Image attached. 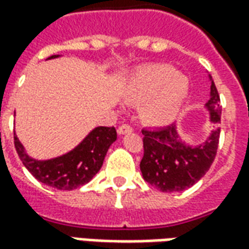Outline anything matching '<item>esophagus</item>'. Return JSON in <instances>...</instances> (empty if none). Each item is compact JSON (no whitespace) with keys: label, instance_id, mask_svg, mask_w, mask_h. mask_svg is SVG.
Instances as JSON below:
<instances>
[{"label":"esophagus","instance_id":"esophagus-1","mask_svg":"<svg viewBox=\"0 0 249 249\" xmlns=\"http://www.w3.org/2000/svg\"><path fill=\"white\" fill-rule=\"evenodd\" d=\"M132 130H133V128L129 124H123L120 125L117 132H119V135H126V133H130Z\"/></svg>","mask_w":249,"mask_h":249}]
</instances>
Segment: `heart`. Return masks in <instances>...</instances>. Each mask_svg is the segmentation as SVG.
<instances>
[{"mask_svg": "<svg viewBox=\"0 0 249 249\" xmlns=\"http://www.w3.org/2000/svg\"><path fill=\"white\" fill-rule=\"evenodd\" d=\"M133 103H144L142 117L152 125H168L178 119L189 96V81L172 66L151 64L139 68L125 87Z\"/></svg>", "mask_w": 249, "mask_h": 249, "instance_id": "heart-1", "label": "heart"}]
</instances>
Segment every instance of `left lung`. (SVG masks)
I'll use <instances>...</instances> for the list:
<instances>
[{
  "label": "left lung",
  "instance_id": "obj_1",
  "mask_svg": "<svg viewBox=\"0 0 249 249\" xmlns=\"http://www.w3.org/2000/svg\"><path fill=\"white\" fill-rule=\"evenodd\" d=\"M211 80V98L205 104L214 129L200 145L192 146L181 141L176 125L161 129H142L144 156L140 169L142 178L161 192H180L192 187L212 165L220 137V96Z\"/></svg>",
  "mask_w": 249,
  "mask_h": 249
}]
</instances>
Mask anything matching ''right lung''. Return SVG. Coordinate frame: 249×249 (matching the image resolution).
Segmentation results:
<instances>
[{"label":"right lung","instance_id":"add662e5","mask_svg":"<svg viewBox=\"0 0 249 249\" xmlns=\"http://www.w3.org/2000/svg\"><path fill=\"white\" fill-rule=\"evenodd\" d=\"M58 56H51L48 60ZM117 140L114 126H97L78 144L62 156L49 160H36L30 157L18 137L14 136V146L25 168L38 181L49 187L71 191L89 183L103 167L109 146Z\"/></svg>","mask_w":249,"mask_h":249}]
</instances>
